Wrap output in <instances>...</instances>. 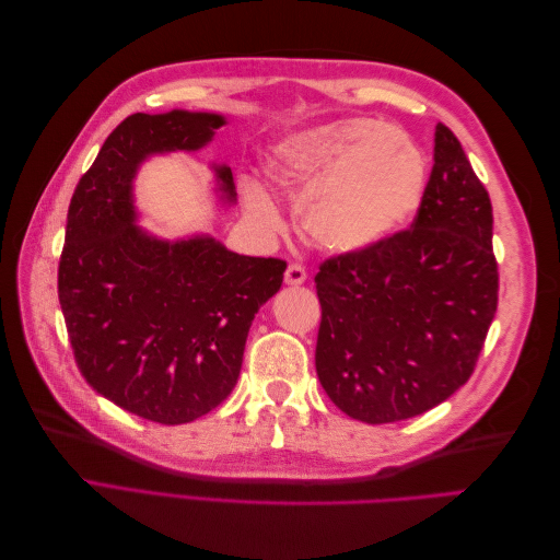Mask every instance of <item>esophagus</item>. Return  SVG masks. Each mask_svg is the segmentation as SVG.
Masks as SVG:
<instances>
[{"instance_id":"esophagus-1","label":"esophagus","mask_w":560,"mask_h":560,"mask_svg":"<svg viewBox=\"0 0 560 560\" xmlns=\"http://www.w3.org/2000/svg\"><path fill=\"white\" fill-rule=\"evenodd\" d=\"M306 282V268L299 266V264H290L284 270V284L290 287H296V284H303Z\"/></svg>"}]
</instances>
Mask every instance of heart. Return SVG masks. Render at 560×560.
<instances>
[{"mask_svg": "<svg viewBox=\"0 0 560 560\" xmlns=\"http://www.w3.org/2000/svg\"><path fill=\"white\" fill-rule=\"evenodd\" d=\"M268 175L301 196V226L334 254H360L397 233L416 212L425 159L397 128L374 118H341L284 135L270 149ZM247 214L273 231L280 214L264 186L247 182Z\"/></svg>", "mask_w": 560, "mask_h": 560, "instance_id": "b5f03b06", "label": "heart"}]
</instances>
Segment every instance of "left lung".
<instances>
[{"label": "left lung", "instance_id": "left-lung-1", "mask_svg": "<svg viewBox=\"0 0 560 560\" xmlns=\"http://www.w3.org/2000/svg\"><path fill=\"white\" fill-rule=\"evenodd\" d=\"M315 287L317 378L350 418H413L469 381L498 311L493 208L444 124L411 229L327 259Z\"/></svg>", "mask_w": 560, "mask_h": 560}]
</instances>
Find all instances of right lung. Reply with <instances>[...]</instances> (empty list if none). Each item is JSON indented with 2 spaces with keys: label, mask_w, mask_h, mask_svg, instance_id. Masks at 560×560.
I'll return each mask as SVG.
<instances>
[{
  "label": "right lung",
  "mask_w": 560,
  "mask_h": 560,
  "mask_svg": "<svg viewBox=\"0 0 560 560\" xmlns=\"http://www.w3.org/2000/svg\"><path fill=\"white\" fill-rule=\"evenodd\" d=\"M226 118L173 109L132 114L100 149L67 212L58 299L81 376L140 418L182 425L238 383L254 313L287 264L245 257L212 235L163 241L138 224L132 179L156 154L198 151ZM235 200L229 165H212Z\"/></svg>",
  "instance_id": "obj_1"
}]
</instances>
